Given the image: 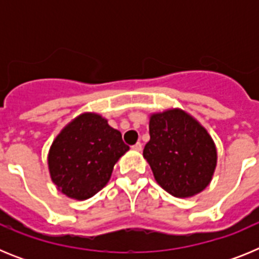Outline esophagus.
<instances>
[{"instance_id": "34e87169", "label": "esophagus", "mask_w": 259, "mask_h": 259, "mask_svg": "<svg viewBox=\"0 0 259 259\" xmlns=\"http://www.w3.org/2000/svg\"><path fill=\"white\" fill-rule=\"evenodd\" d=\"M141 148H143V145H141V143H137V144H135L134 146H132V149L136 150V152H140Z\"/></svg>"}]
</instances>
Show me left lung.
Segmentation results:
<instances>
[{"label": "left lung", "mask_w": 259, "mask_h": 259, "mask_svg": "<svg viewBox=\"0 0 259 259\" xmlns=\"http://www.w3.org/2000/svg\"><path fill=\"white\" fill-rule=\"evenodd\" d=\"M150 140L143 155L158 185L178 198L201 193L211 183L218 152L197 119L179 107L149 115Z\"/></svg>", "instance_id": "8db88e82"}]
</instances>
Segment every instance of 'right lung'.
Instances as JSON below:
<instances>
[{"mask_svg": "<svg viewBox=\"0 0 259 259\" xmlns=\"http://www.w3.org/2000/svg\"><path fill=\"white\" fill-rule=\"evenodd\" d=\"M130 150L122 134L95 111L75 116L56 136L48 170L57 191L72 200L93 197L109 183L119 158Z\"/></svg>", "mask_w": 259, "mask_h": 259, "instance_id": "1", "label": "right lung"}]
</instances>
